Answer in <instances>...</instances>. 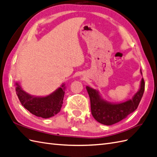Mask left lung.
I'll return each mask as SVG.
<instances>
[{"instance_id":"left-lung-1","label":"left lung","mask_w":157,"mask_h":157,"mask_svg":"<svg viewBox=\"0 0 157 157\" xmlns=\"http://www.w3.org/2000/svg\"><path fill=\"white\" fill-rule=\"evenodd\" d=\"M86 89L90 99L91 114L94 119L101 124L111 125L125 119L137 109L144 91V81L143 78L140 90L132 99L118 104L103 101L95 90L88 86Z\"/></svg>"}]
</instances>
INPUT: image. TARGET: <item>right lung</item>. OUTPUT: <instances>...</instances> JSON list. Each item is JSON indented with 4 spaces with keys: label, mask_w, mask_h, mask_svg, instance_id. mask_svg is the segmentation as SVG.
<instances>
[{
    "label": "right lung",
    "mask_w": 157,
    "mask_h": 157,
    "mask_svg": "<svg viewBox=\"0 0 157 157\" xmlns=\"http://www.w3.org/2000/svg\"><path fill=\"white\" fill-rule=\"evenodd\" d=\"M16 85V92L20 102L32 114L46 119L56 115L61 109L64 96V88L59 87L53 94L46 97L38 98L26 94L18 83Z\"/></svg>",
    "instance_id": "1"
}]
</instances>
